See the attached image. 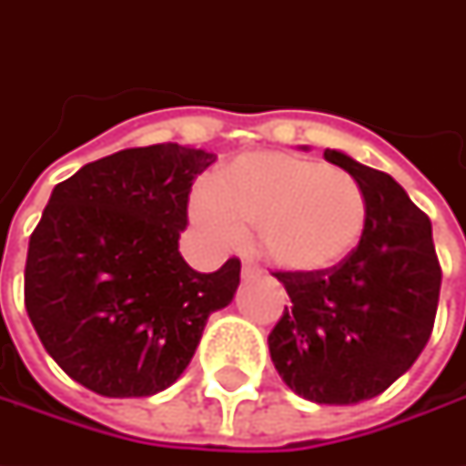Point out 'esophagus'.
<instances>
[{
  "mask_svg": "<svg viewBox=\"0 0 466 466\" xmlns=\"http://www.w3.org/2000/svg\"><path fill=\"white\" fill-rule=\"evenodd\" d=\"M257 275H259V267H257V264H251V261H243L241 278L248 279V278H257Z\"/></svg>",
  "mask_w": 466,
  "mask_h": 466,
  "instance_id": "obj_1",
  "label": "esophagus"
}]
</instances>
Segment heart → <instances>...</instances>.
<instances>
[{
    "label": "heart",
    "mask_w": 466,
    "mask_h": 466,
    "mask_svg": "<svg viewBox=\"0 0 466 466\" xmlns=\"http://www.w3.org/2000/svg\"><path fill=\"white\" fill-rule=\"evenodd\" d=\"M191 223L220 246L257 228L269 267L311 278L348 259L366 230L368 205L358 181L339 168L293 153H246L191 197Z\"/></svg>",
    "instance_id": "b5f03b06"
}]
</instances>
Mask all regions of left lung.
<instances>
[{
	"label": "left lung",
	"instance_id": "obj_1",
	"mask_svg": "<svg viewBox=\"0 0 466 466\" xmlns=\"http://www.w3.org/2000/svg\"><path fill=\"white\" fill-rule=\"evenodd\" d=\"M324 157L363 188L366 230L358 248L329 272H278L293 306H285L267 342L282 381L298 397L358 404L394 384L428 345L441 267L431 220L389 173L342 150H327Z\"/></svg>",
	"mask_w": 466,
	"mask_h": 466
}]
</instances>
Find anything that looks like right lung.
Segmentation results:
<instances>
[{"mask_svg": "<svg viewBox=\"0 0 466 466\" xmlns=\"http://www.w3.org/2000/svg\"><path fill=\"white\" fill-rule=\"evenodd\" d=\"M218 155L163 142L82 166L30 236L25 309L46 352L100 397H153L191 363L241 261L191 269L178 238L188 191Z\"/></svg>", "mask_w": 466, "mask_h": 466, "instance_id": "obj_1", "label": "right lung"}]
</instances>
